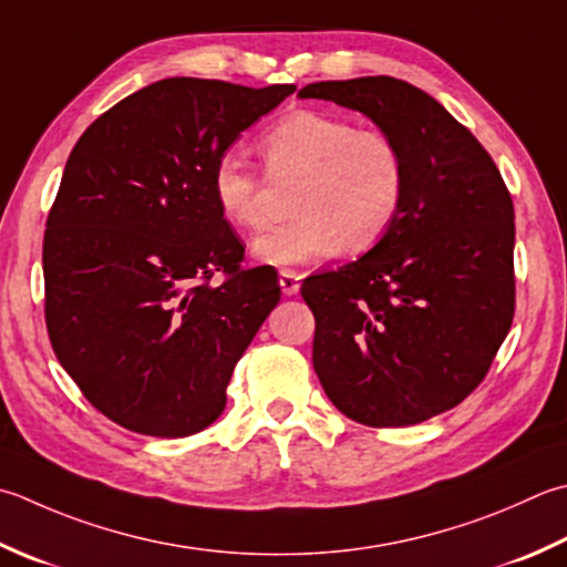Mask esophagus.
Here are the masks:
<instances>
[{"label": "esophagus", "mask_w": 567, "mask_h": 567, "mask_svg": "<svg viewBox=\"0 0 567 567\" xmlns=\"http://www.w3.org/2000/svg\"><path fill=\"white\" fill-rule=\"evenodd\" d=\"M299 280H302V275L295 272V270H282L280 272V287L282 292L290 297V295H297L299 292Z\"/></svg>", "instance_id": "34e87169"}]
</instances>
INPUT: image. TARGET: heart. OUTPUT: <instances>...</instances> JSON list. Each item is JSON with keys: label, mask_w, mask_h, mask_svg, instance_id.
Instances as JSON below:
<instances>
[{"label": "heart", "mask_w": 567, "mask_h": 567, "mask_svg": "<svg viewBox=\"0 0 567 567\" xmlns=\"http://www.w3.org/2000/svg\"><path fill=\"white\" fill-rule=\"evenodd\" d=\"M260 154L275 184L299 182L292 198L297 216L255 240L252 252L262 262L292 268L341 248L369 250L401 216L408 162L391 132L321 110H297L262 132ZM210 192L233 226H268L270 182L238 152L216 159Z\"/></svg>", "instance_id": "1"}]
</instances>
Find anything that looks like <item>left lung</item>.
<instances>
[{
  "label": "left lung",
  "instance_id": "obj_1",
  "mask_svg": "<svg viewBox=\"0 0 567 567\" xmlns=\"http://www.w3.org/2000/svg\"><path fill=\"white\" fill-rule=\"evenodd\" d=\"M299 97L369 115L408 162L405 204L388 236L302 282L319 383L361 425L423 423L480 388L512 329V194L482 142L415 85L365 75L312 83Z\"/></svg>",
  "mask_w": 567,
  "mask_h": 567
}]
</instances>
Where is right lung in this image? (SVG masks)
I'll use <instances>...</instances> for the list:
<instances>
[{
    "label": "right lung",
    "mask_w": 567,
    "mask_h": 567,
    "mask_svg": "<svg viewBox=\"0 0 567 567\" xmlns=\"http://www.w3.org/2000/svg\"><path fill=\"white\" fill-rule=\"evenodd\" d=\"M290 93L164 78L75 142L43 233V317L55 359L113 423L186 437L224 413L280 285L270 265L243 268L210 174Z\"/></svg>",
    "instance_id": "right-lung-1"
}]
</instances>
